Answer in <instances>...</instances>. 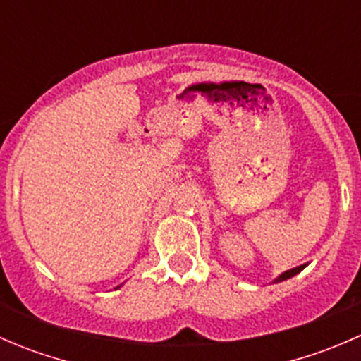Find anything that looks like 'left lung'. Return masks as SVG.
<instances>
[{"mask_svg":"<svg viewBox=\"0 0 361 361\" xmlns=\"http://www.w3.org/2000/svg\"><path fill=\"white\" fill-rule=\"evenodd\" d=\"M305 267H307V264H304V265H298V267H293V269H290V271H285V272H283V274H279L278 278L274 279V283H281V281H286V279L293 278V276H297L298 272H300V271H304Z\"/></svg>","mask_w":361,"mask_h":361,"instance_id":"left-lung-1","label":"left lung"}]
</instances>
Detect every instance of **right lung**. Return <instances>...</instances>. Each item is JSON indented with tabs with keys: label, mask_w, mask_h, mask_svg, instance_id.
I'll return each mask as SVG.
<instances>
[{
	"label": "right lung",
	"mask_w": 361,
	"mask_h": 361,
	"mask_svg": "<svg viewBox=\"0 0 361 361\" xmlns=\"http://www.w3.org/2000/svg\"><path fill=\"white\" fill-rule=\"evenodd\" d=\"M116 288H120V286H116Z\"/></svg>",
	"instance_id": "1"
}]
</instances>
